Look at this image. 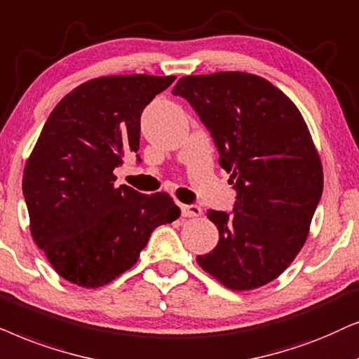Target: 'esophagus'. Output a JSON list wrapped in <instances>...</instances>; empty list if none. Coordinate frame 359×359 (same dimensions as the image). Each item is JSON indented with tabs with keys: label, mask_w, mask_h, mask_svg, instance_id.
I'll list each match as a JSON object with an SVG mask.
<instances>
[{
	"label": "esophagus",
	"mask_w": 359,
	"mask_h": 359,
	"mask_svg": "<svg viewBox=\"0 0 359 359\" xmlns=\"http://www.w3.org/2000/svg\"><path fill=\"white\" fill-rule=\"evenodd\" d=\"M180 213L185 218H192V217H200L202 215V208L198 205H180Z\"/></svg>",
	"instance_id": "esophagus-1"
}]
</instances>
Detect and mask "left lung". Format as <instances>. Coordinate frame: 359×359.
<instances>
[{"label":"left lung","mask_w":359,"mask_h":359,"mask_svg":"<svg viewBox=\"0 0 359 359\" xmlns=\"http://www.w3.org/2000/svg\"><path fill=\"white\" fill-rule=\"evenodd\" d=\"M213 137L236 190L233 212L208 210L219 240L197 256L224 287L251 290L279 277L302 250L323 192V170L297 107L245 72L182 76L172 90Z\"/></svg>","instance_id":"left-lung-1"}]
</instances>
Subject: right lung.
<instances>
[{"instance_id":"right-lung-1","label":"right lung","mask_w":359,"mask_h":359,"mask_svg":"<svg viewBox=\"0 0 359 359\" xmlns=\"http://www.w3.org/2000/svg\"><path fill=\"white\" fill-rule=\"evenodd\" d=\"M174 80L100 76L65 95L47 118L24 167L22 194L36 245L69 283H111L136 264L157 226L179 218L169 194L116 187L113 174L140 151L142 109Z\"/></svg>"}]
</instances>
